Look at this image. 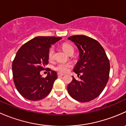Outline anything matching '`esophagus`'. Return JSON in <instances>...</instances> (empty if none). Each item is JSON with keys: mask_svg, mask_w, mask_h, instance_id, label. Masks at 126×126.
Wrapping results in <instances>:
<instances>
[{"mask_svg": "<svg viewBox=\"0 0 126 126\" xmlns=\"http://www.w3.org/2000/svg\"><path fill=\"white\" fill-rule=\"evenodd\" d=\"M58 77H61V76H63V74H61V73H58Z\"/></svg>", "mask_w": 126, "mask_h": 126, "instance_id": "1", "label": "esophagus"}]
</instances>
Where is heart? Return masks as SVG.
<instances>
[{"label": "heart", "instance_id": "heart-1", "mask_svg": "<svg viewBox=\"0 0 126 126\" xmlns=\"http://www.w3.org/2000/svg\"><path fill=\"white\" fill-rule=\"evenodd\" d=\"M62 48H63V50L67 54H70L71 53H73L74 52V48L73 47L72 45H70L68 43H63L62 45ZM54 47H51L50 48L48 51V58L50 60H52L54 58ZM70 64L68 63H58L54 67V70H56L57 72L61 73H66L68 70L69 68L70 67Z\"/></svg>", "mask_w": 126, "mask_h": 126}]
</instances>
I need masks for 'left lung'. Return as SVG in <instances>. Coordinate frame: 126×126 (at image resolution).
<instances>
[{"mask_svg":"<svg viewBox=\"0 0 126 126\" xmlns=\"http://www.w3.org/2000/svg\"><path fill=\"white\" fill-rule=\"evenodd\" d=\"M68 39L74 42L79 51V59L73 71L80 80L77 81L72 76L67 90L78 101H90L101 93L108 82L109 60L104 49L94 39L84 35H75Z\"/></svg>","mask_w":126,"mask_h":126,"instance_id":"8db88e82","label":"left lung"}]
</instances>
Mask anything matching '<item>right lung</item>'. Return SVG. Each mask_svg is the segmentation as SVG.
<instances>
[{"instance_id": "right-lung-1", "label": "right lung", "mask_w": 126, "mask_h": 126, "mask_svg": "<svg viewBox=\"0 0 126 126\" xmlns=\"http://www.w3.org/2000/svg\"><path fill=\"white\" fill-rule=\"evenodd\" d=\"M62 37L37 36L24 44L17 52L12 64L13 81L19 93L28 100L38 101L51 92L58 78L50 70L45 78L40 72L48 63L49 49Z\"/></svg>"}]
</instances>
